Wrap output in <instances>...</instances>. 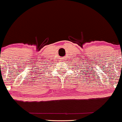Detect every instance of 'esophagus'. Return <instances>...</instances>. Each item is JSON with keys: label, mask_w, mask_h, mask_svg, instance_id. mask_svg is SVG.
Instances as JSON below:
<instances>
[{"label": "esophagus", "mask_w": 122, "mask_h": 122, "mask_svg": "<svg viewBox=\"0 0 122 122\" xmlns=\"http://www.w3.org/2000/svg\"><path fill=\"white\" fill-rule=\"evenodd\" d=\"M63 61H64V60H63Z\"/></svg>", "instance_id": "34e87169"}]
</instances>
